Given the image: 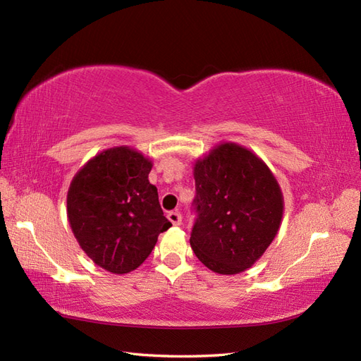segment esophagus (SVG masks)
Masks as SVG:
<instances>
[{"label":"esophagus","mask_w":361,"mask_h":361,"mask_svg":"<svg viewBox=\"0 0 361 361\" xmlns=\"http://www.w3.org/2000/svg\"><path fill=\"white\" fill-rule=\"evenodd\" d=\"M168 219L171 221V223H172L173 226H180L183 218H181L180 212H169V214H168Z\"/></svg>","instance_id":"obj_1"}]
</instances>
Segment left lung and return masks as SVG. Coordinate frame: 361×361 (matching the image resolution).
I'll return each mask as SVG.
<instances>
[{
	"mask_svg": "<svg viewBox=\"0 0 361 361\" xmlns=\"http://www.w3.org/2000/svg\"><path fill=\"white\" fill-rule=\"evenodd\" d=\"M193 178V253L219 274L250 269L271 244L283 215L273 172L247 147L221 143L197 160Z\"/></svg>",
	"mask_w": 361,
	"mask_h": 361,
	"instance_id": "1",
	"label": "left lung"
}]
</instances>
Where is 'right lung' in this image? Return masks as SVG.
Here are the masks:
<instances>
[{"label": "right lung", "instance_id": "1", "mask_svg": "<svg viewBox=\"0 0 361 361\" xmlns=\"http://www.w3.org/2000/svg\"><path fill=\"white\" fill-rule=\"evenodd\" d=\"M152 161L128 146L97 154L73 178L67 216L90 259L114 274L140 267L172 224L147 180Z\"/></svg>", "mask_w": 361, "mask_h": 361}]
</instances>
